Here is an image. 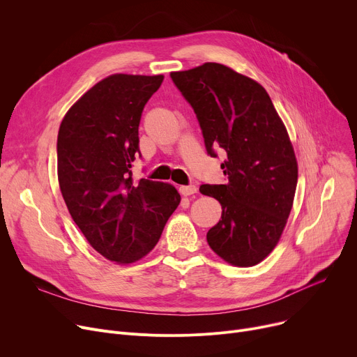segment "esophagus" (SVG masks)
Instances as JSON below:
<instances>
[{
  "mask_svg": "<svg viewBox=\"0 0 357 357\" xmlns=\"http://www.w3.org/2000/svg\"><path fill=\"white\" fill-rule=\"evenodd\" d=\"M179 192L182 197H189L194 195L197 192V186L195 185H188V186H179Z\"/></svg>",
  "mask_w": 357,
  "mask_h": 357,
  "instance_id": "1",
  "label": "esophagus"
}]
</instances>
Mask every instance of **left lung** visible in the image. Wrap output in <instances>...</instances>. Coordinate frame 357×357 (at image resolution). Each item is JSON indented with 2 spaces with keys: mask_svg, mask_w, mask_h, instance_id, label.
Here are the masks:
<instances>
[{
  "mask_svg": "<svg viewBox=\"0 0 357 357\" xmlns=\"http://www.w3.org/2000/svg\"><path fill=\"white\" fill-rule=\"evenodd\" d=\"M171 77L197 113L206 152L227 153L228 182L199 188L222 206L206 241L228 264L252 267L275 248L293 208L298 166L287 129L266 89L228 66L204 63Z\"/></svg>",
  "mask_w": 357,
  "mask_h": 357,
  "instance_id": "obj_1",
  "label": "left lung"
}]
</instances>
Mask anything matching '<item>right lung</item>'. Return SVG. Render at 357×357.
Returning a JSON list of instances; mask_svg holds the SVG:
<instances>
[{"label": "right lung", "mask_w": 357, "mask_h": 357, "mask_svg": "<svg viewBox=\"0 0 357 357\" xmlns=\"http://www.w3.org/2000/svg\"><path fill=\"white\" fill-rule=\"evenodd\" d=\"M163 76L117 73L87 90L63 117L57 176L71 218L89 244L116 264H132L158 244L181 202L174 185L133 181L139 123Z\"/></svg>", "instance_id": "1"}]
</instances>
